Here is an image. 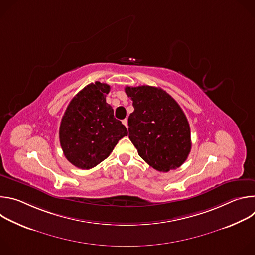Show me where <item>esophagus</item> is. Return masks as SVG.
Here are the masks:
<instances>
[{
	"label": "esophagus",
	"mask_w": 255,
	"mask_h": 255,
	"mask_svg": "<svg viewBox=\"0 0 255 255\" xmlns=\"http://www.w3.org/2000/svg\"><path fill=\"white\" fill-rule=\"evenodd\" d=\"M122 123L125 125L126 128H128V120H127V119H124V120L122 121Z\"/></svg>",
	"instance_id": "esophagus-1"
}]
</instances>
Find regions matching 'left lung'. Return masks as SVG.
Here are the masks:
<instances>
[{"instance_id":"1","label":"left lung","mask_w":255,"mask_h":255,"mask_svg":"<svg viewBox=\"0 0 255 255\" xmlns=\"http://www.w3.org/2000/svg\"><path fill=\"white\" fill-rule=\"evenodd\" d=\"M125 92L133 101L128 130L139 156L158 171L179 167L192 147L190 125L179 105L160 88L126 87Z\"/></svg>"}]
</instances>
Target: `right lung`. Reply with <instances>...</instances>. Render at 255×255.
<instances>
[{
    "label": "right lung",
    "mask_w": 255,
    "mask_h": 255,
    "mask_svg": "<svg viewBox=\"0 0 255 255\" xmlns=\"http://www.w3.org/2000/svg\"><path fill=\"white\" fill-rule=\"evenodd\" d=\"M110 86L96 82L85 87L68 104L59 127L64 156L75 166L90 169L105 160L118 141L128 135L106 102Z\"/></svg>",
    "instance_id": "obj_1"
}]
</instances>
